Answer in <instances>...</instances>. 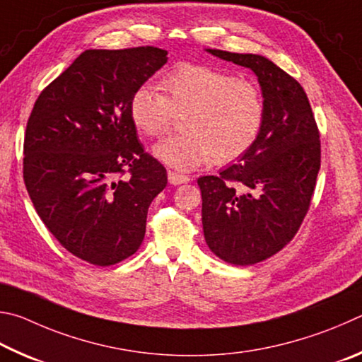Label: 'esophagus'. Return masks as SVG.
Instances as JSON below:
<instances>
[{"label": "esophagus", "instance_id": "esophagus-1", "mask_svg": "<svg viewBox=\"0 0 362 362\" xmlns=\"http://www.w3.org/2000/svg\"><path fill=\"white\" fill-rule=\"evenodd\" d=\"M187 181H189V176L176 173V171H168V182H170V185L177 186V185H185V182H187Z\"/></svg>", "mask_w": 362, "mask_h": 362}]
</instances>
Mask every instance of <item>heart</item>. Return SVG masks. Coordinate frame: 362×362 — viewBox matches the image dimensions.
<instances>
[{
  "label": "heart",
  "mask_w": 362,
  "mask_h": 362,
  "mask_svg": "<svg viewBox=\"0 0 362 362\" xmlns=\"http://www.w3.org/2000/svg\"><path fill=\"white\" fill-rule=\"evenodd\" d=\"M165 95L151 86L133 92L129 114L135 129L158 136L182 117L186 132L158 141L152 152L177 170H192L213 157L214 163L238 160L261 135L265 103L255 81L206 65L176 66L162 79Z\"/></svg>",
  "instance_id": "obj_1"
}]
</instances>
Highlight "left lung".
I'll return each instance as SVG.
<instances>
[{"mask_svg": "<svg viewBox=\"0 0 362 362\" xmlns=\"http://www.w3.org/2000/svg\"><path fill=\"white\" fill-rule=\"evenodd\" d=\"M206 50L250 68L265 103L255 146L218 176L197 180L208 248L229 264L252 265L276 255L299 230L321 165L320 132L305 90L274 62Z\"/></svg>", "mask_w": 362, "mask_h": 362, "instance_id": "1", "label": "left lung"}]
</instances>
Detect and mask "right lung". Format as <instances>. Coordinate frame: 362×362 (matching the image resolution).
Masks as SVG:
<instances>
[{
	"mask_svg": "<svg viewBox=\"0 0 362 362\" xmlns=\"http://www.w3.org/2000/svg\"><path fill=\"white\" fill-rule=\"evenodd\" d=\"M167 50L88 49L40 93L23 141V181L49 232L76 257L114 265L135 255L167 170L144 151L129 103ZM125 173V180L119 178Z\"/></svg>",
	"mask_w": 362,
	"mask_h": 362,
	"instance_id": "obj_1",
	"label": "right lung"
}]
</instances>
